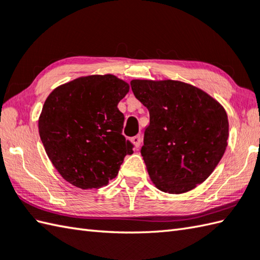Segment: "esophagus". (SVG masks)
<instances>
[{
    "label": "esophagus",
    "instance_id": "esophagus-1",
    "mask_svg": "<svg viewBox=\"0 0 260 260\" xmlns=\"http://www.w3.org/2000/svg\"><path fill=\"white\" fill-rule=\"evenodd\" d=\"M132 142H133V144L136 146V147H140L141 146V143H142V137L141 135H136L134 137H132Z\"/></svg>",
    "mask_w": 260,
    "mask_h": 260
}]
</instances>
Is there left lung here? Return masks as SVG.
I'll return each instance as SVG.
<instances>
[{"label": "left lung", "mask_w": 260, "mask_h": 260, "mask_svg": "<svg viewBox=\"0 0 260 260\" xmlns=\"http://www.w3.org/2000/svg\"><path fill=\"white\" fill-rule=\"evenodd\" d=\"M131 87L150 112L141 153L154 184L175 194L194 189L224 154L225 110L208 93L181 81L132 80Z\"/></svg>", "instance_id": "8db88e82"}]
</instances>
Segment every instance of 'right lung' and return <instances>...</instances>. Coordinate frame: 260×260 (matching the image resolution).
<instances>
[{
	"mask_svg": "<svg viewBox=\"0 0 260 260\" xmlns=\"http://www.w3.org/2000/svg\"><path fill=\"white\" fill-rule=\"evenodd\" d=\"M128 85L113 75L87 76L56 88L46 99L39 134L53 167L80 189L116 178L134 145L123 135L118 103Z\"/></svg>",
	"mask_w": 260,
	"mask_h": 260,
	"instance_id": "add662e5",
	"label": "right lung"
}]
</instances>
